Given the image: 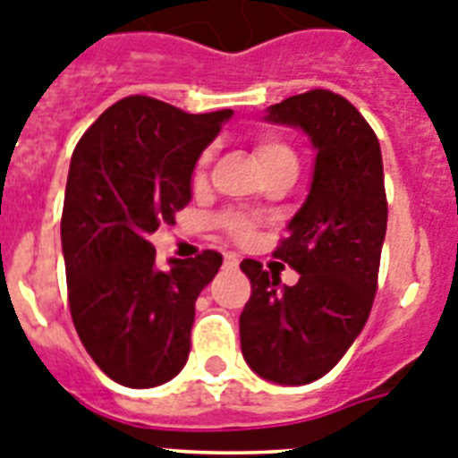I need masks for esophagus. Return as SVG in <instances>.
Segmentation results:
<instances>
[{"mask_svg": "<svg viewBox=\"0 0 458 458\" xmlns=\"http://www.w3.org/2000/svg\"><path fill=\"white\" fill-rule=\"evenodd\" d=\"M239 265V258L234 253H225V267H237Z\"/></svg>", "mask_w": 458, "mask_h": 458, "instance_id": "obj_1", "label": "esophagus"}]
</instances>
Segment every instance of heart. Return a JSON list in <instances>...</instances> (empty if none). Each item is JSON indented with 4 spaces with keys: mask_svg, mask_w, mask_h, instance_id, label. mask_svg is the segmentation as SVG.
Listing matches in <instances>:
<instances>
[{
    "mask_svg": "<svg viewBox=\"0 0 458 458\" xmlns=\"http://www.w3.org/2000/svg\"><path fill=\"white\" fill-rule=\"evenodd\" d=\"M255 157H258L259 168L265 173L274 171L278 166H299L296 162V155L285 141H280V139L274 137H265L259 139L255 143ZM208 164H209V152H205L203 157L199 159L196 164V171H193V182L200 184L205 180V173H208ZM221 225L230 233V237L234 239H250L253 237V230H255V221L244 216V214H225L224 219H221Z\"/></svg>",
    "mask_w": 458,
    "mask_h": 458,
    "instance_id": "b5f03b06",
    "label": "heart"
}]
</instances>
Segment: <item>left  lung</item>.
Returning a JSON list of instances; mask_svg holds the SVG:
<instances>
[{"instance_id":"8db88e82","label":"left lung","mask_w":458,"mask_h":458,"mask_svg":"<svg viewBox=\"0 0 458 458\" xmlns=\"http://www.w3.org/2000/svg\"><path fill=\"white\" fill-rule=\"evenodd\" d=\"M265 121L303 130L317 155L310 191L274 250L299 283L280 285L276 271L244 259L253 292L239 340L258 377L306 386L335 368L372 310L388 224L381 146L360 111L333 90L271 105Z\"/></svg>"}]
</instances>
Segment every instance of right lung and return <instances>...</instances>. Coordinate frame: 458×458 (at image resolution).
Wrapping results in <instances>:
<instances>
[{
  "label": "right lung",
  "mask_w": 458,
  "mask_h": 458,
  "mask_svg": "<svg viewBox=\"0 0 458 458\" xmlns=\"http://www.w3.org/2000/svg\"><path fill=\"white\" fill-rule=\"evenodd\" d=\"M230 116L130 96L72 152L61 216L70 315L98 368L127 388L162 386L189 358L196 299L224 258L203 250L162 269L148 239L189 205L200 152Z\"/></svg>",
  "instance_id": "add662e5"
}]
</instances>
